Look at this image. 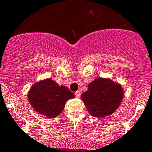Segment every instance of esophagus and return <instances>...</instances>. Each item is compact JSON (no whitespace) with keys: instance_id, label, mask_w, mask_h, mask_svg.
Segmentation results:
<instances>
[{"instance_id":"obj_1","label":"esophagus","mask_w":152,"mask_h":152,"mask_svg":"<svg viewBox=\"0 0 152 152\" xmlns=\"http://www.w3.org/2000/svg\"><path fill=\"white\" fill-rule=\"evenodd\" d=\"M75 95H76V97H80V96H81L80 91H76V92H75Z\"/></svg>"}]
</instances>
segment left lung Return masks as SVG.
Wrapping results in <instances>:
<instances>
[{
    "label": "left lung",
    "mask_w": 152,
    "mask_h": 152,
    "mask_svg": "<svg viewBox=\"0 0 152 152\" xmlns=\"http://www.w3.org/2000/svg\"><path fill=\"white\" fill-rule=\"evenodd\" d=\"M120 84L108 78H96L90 82L81 100L91 116L103 118L112 114L120 105L124 97Z\"/></svg>",
    "instance_id": "8db88e82"
}]
</instances>
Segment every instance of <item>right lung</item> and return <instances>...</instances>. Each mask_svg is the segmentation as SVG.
<instances>
[{
	"mask_svg": "<svg viewBox=\"0 0 152 152\" xmlns=\"http://www.w3.org/2000/svg\"><path fill=\"white\" fill-rule=\"evenodd\" d=\"M75 95L68 87L59 85L52 79L35 83L30 89L28 99L35 111L48 118H55L63 112L65 103Z\"/></svg>",
	"mask_w": 152,
	"mask_h": 152,
	"instance_id": "add662e5",
	"label": "right lung"
}]
</instances>
